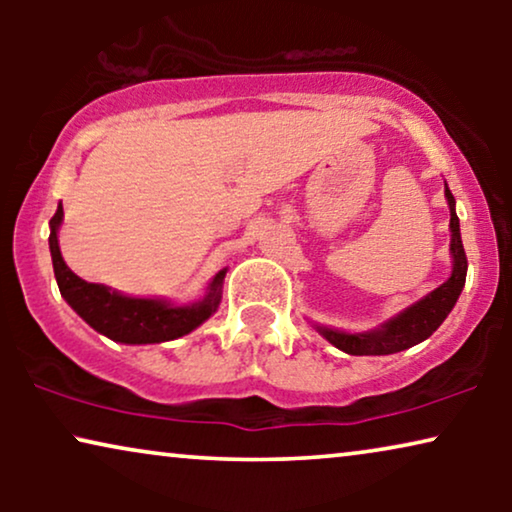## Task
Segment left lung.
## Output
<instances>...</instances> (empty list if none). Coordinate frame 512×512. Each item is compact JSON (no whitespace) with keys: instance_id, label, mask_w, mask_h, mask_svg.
<instances>
[{"instance_id":"obj_1","label":"left lung","mask_w":512,"mask_h":512,"mask_svg":"<svg viewBox=\"0 0 512 512\" xmlns=\"http://www.w3.org/2000/svg\"><path fill=\"white\" fill-rule=\"evenodd\" d=\"M445 198L447 205H450V230H452V258L454 268L452 277L447 279L445 284H440L436 291H431L429 296L419 300L408 310L398 314L391 321H387L380 331L370 333H342V331H331V328H319L321 335L335 345L342 352L352 356H380V354H396L403 352L417 342L429 338V335L436 331V328L443 324L447 314L452 312L454 303H457L461 289L466 284V251L464 244H461V233H459V219L457 212H454V195L450 188L445 186Z\"/></svg>"}]
</instances>
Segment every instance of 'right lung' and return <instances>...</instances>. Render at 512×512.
<instances>
[{
	"label": "right lung",
	"mask_w": 512,
	"mask_h": 512,
	"mask_svg": "<svg viewBox=\"0 0 512 512\" xmlns=\"http://www.w3.org/2000/svg\"><path fill=\"white\" fill-rule=\"evenodd\" d=\"M62 223V205L51 219V258L55 279H58L62 298L72 305L79 317L95 328L97 333L107 335L125 345H149V342H165L191 333L202 321L212 317L221 300V284L226 270L214 277L205 300L195 305L174 307L163 300L151 298H128L121 293L109 291L107 286L90 284L79 275H74L62 261L58 247V226Z\"/></svg>",
	"instance_id": "1"
}]
</instances>
